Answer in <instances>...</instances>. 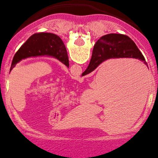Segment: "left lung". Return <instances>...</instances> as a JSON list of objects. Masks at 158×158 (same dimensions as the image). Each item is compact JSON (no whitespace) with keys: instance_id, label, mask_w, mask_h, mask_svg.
I'll list each match as a JSON object with an SVG mask.
<instances>
[{"instance_id":"obj_1","label":"left lung","mask_w":158,"mask_h":158,"mask_svg":"<svg viewBox=\"0 0 158 158\" xmlns=\"http://www.w3.org/2000/svg\"><path fill=\"white\" fill-rule=\"evenodd\" d=\"M45 55L56 58L69 67L67 51L61 38L53 33H38L32 35L16 52L10 70L21 60Z\"/></svg>"}]
</instances>
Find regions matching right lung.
Instances as JSON below:
<instances>
[{"instance_id": "add662e5", "label": "right lung", "mask_w": 158, "mask_h": 158, "mask_svg": "<svg viewBox=\"0 0 158 158\" xmlns=\"http://www.w3.org/2000/svg\"><path fill=\"white\" fill-rule=\"evenodd\" d=\"M112 58L138 59L148 65L144 56L130 37L124 34L110 33L102 36L95 43L90 63L82 76L89 74L105 60Z\"/></svg>"}]
</instances>
